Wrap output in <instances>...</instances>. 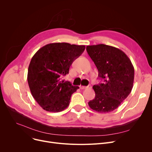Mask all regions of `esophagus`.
Wrapping results in <instances>:
<instances>
[{
    "mask_svg": "<svg viewBox=\"0 0 152 152\" xmlns=\"http://www.w3.org/2000/svg\"><path fill=\"white\" fill-rule=\"evenodd\" d=\"M91 85H89L88 86H79V88H80L81 89H87V88H91Z\"/></svg>",
    "mask_w": 152,
    "mask_h": 152,
    "instance_id": "esophagus-1",
    "label": "esophagus"
}]
</instances>
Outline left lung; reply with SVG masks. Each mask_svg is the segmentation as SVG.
<instances>
[{
  "label": "left lung",
  "instance_id": "obj_1",
  "mask_svg": "<svg viewBox=\"0 0 152 152\" xmlns=\"http://www.w3.org/2000/svg\"><path fill=\"white\" fill-rule=\"evenodd\" d=\"M86 50L98 69V76L104 79L103 83L92 87L95 97L89 102V106L99 113L110 112L131 93L134 66L126 54L115 47L101 44L87 45Z\"/></svg>",
  "mask_w": 152,
  "mask_h": 152
}]
</instances>
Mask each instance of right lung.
Wrapping results in <instances>:
<instances>
[{
  "instance_id": "right-lung-1",
  "label": "right lung",
  "mask_w": 152,
  "mask_h": 152,
  "mask_svg": "<svg viewBox=\"0 0 152 152\" xmlns=\"http://www.w3.org/2000/svg\"><path fill=\"white\" fill-rule=\"evenodd\" d=\"M84 50L85 45L56 42L43 46L34 55L27 80L32 95L44 110L60 112L68 107L79 87L61 77L68 74L72 63Z\"/></svg>"
}]
</instances>
